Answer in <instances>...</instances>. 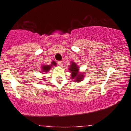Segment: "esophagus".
I'll return each mask as SVG.
<instances>
[{"mask_svg": "<svg viewBox=\"0 0 131 131\" xmlns=\"http://www.w3.org/2000/svg\"><path fill=\"white\" fill-rule=\"evenodd\" d=\"M57 63H58V64H59L60 66H62L63 63V61H58Z\"/></svg>", "mask_w": 131, "mask_h": 131, "instance_id": "obj_1", "label": "esophagus"}]
</instances>
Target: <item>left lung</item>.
I'll use <instances>...</instances> for the list:
<instances>
[{"instance_id": "left-lung-1", "label": "left lung", "mask_w": 131, "mask_h": 131, "mask_svg": "<svg viewBox=\"0 0 131 131\" xmlns=\"http://www.w3.org/2000/svg\"><path fill=\"white\" fill-rule=\"evenodd\" d=\"M71 73V78L72 79H74V81L76 82H79L81 81L83 79L84 76L82 74H79V69L77 67L76 63H72V64L70 65V68L69 69Z\"/></svg>"}]
</instances>
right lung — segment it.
I'll use <instances>...</instances> for the list:
<instances>
[{"label":"right lung","mask_w":131,"mask_h":131,"mask_svg":"<svg viewBox=\"0 0 131 131\" xmlns=\"http://www.w3.org/2000/svg\"><path fill=\"white\" fill-rule=\"evenodd\" d=\"M56 63L55 62V61H52V64H51V65H43V67H42V70L43 71L42 72H47L50 69V68L52 67V66H56Z\"/></svg>","instance_id":"obj_1"}]
</instances>
